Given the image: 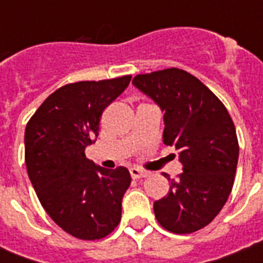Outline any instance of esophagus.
I'll use <instances>...</instances> for the list:
<instances>
[{"instance_id":"esophagus-1","label":"esophagus","mask_w":263,"mask_h":263,"mask_svg":"<svg viewBox=\"0 0 263 263\" xmlns=\"http://www.w3.org/2000/svg\"><path fill=\"white\" fill-rule=\"evenodd\" d=\"M129 173H131V177L132 179H143V177H147L148 173L144 172V171H140V169L138 168H132L131 171H129Z\"/></svg>"}]
</instances>
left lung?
I'll return each mask as SVG.
<instances>
[{
    "instance_id": "obj_1",
    "label": "left lung",
    "mask_w": 263,
    "mask_h": 263,
    "mask_svg": "<svg viewBox=\"0 0 263 263\" xmlns=\"http://www.w3.org/2000/svg\"><path fill=\"white\" fill-rule=\"evenodd\" d=\"M132 84L164 111V143L179 152L183 173L154 202L157 221L173 233L210 224L232 191L239 158L236 129L227 107L191 73L169 68L134 78Z\"/></svg>"
}]
</instances>
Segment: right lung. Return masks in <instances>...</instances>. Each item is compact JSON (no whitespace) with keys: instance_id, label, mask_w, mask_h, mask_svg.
<instances>
[{"instance_id":"right-lung-1","label":"right lung","mask_w":263,"mask_h":263,"mask_svg":"<svg viewBox=\"0 0 263 263\" xmlns=\"http://www.w3.org/2000/svg\"><path fill=\"white\" fill-rule=\"evenodd\" d=\"M131 82L123 76L78 82L49 95L26 127V165L39 202L60 228L83 240L107 236L121 220L131 184L127 168L109 171L86 157L99 120Z\"/></svg>"}]
</instances>
